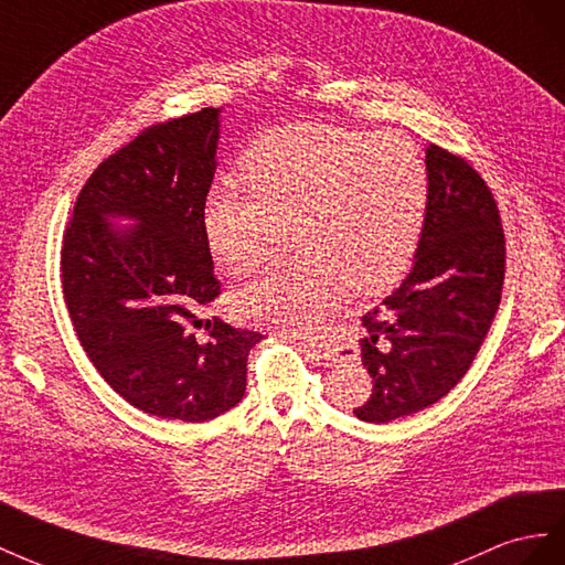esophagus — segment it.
<instances>
[{
  "mask_svg": "<svg viewBox=\"0 0 565 565\" xmlns=\"http://www.w3.org/2000/svg\"><path fill=\"white\" fill-rule=\"evenodd\" d=\"M288 338H294V341H300V345H308V348H312L315 352H319L321 358L324 360H333L335 354H333V350L327 345V343H319V341H310V338H305V335H288Z\"/></svg>",
  "mask_w": 565,
  "mask_h": 565,
  "instance_id": "1",
  "label": "esophagus"
}]
</instances>
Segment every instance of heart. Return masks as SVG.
I'll use <instances>...</instances> for the list:
<instances>
[{
    "mask_svg": "<svg viewBox=\"0 0 565 565\" xmlns=\"http://www.w3.org/2000/svg\"><path fill=\"white\" fill-rule=\"evenodd\" d=\"M253 199L215 189L203 232L232 277L263 267L294 227L296 260L238 288L232 310L257 324L312 331L343 296H376L407 271L424 232L430 180L407 137L288 125L241 160Z\"/></svg>",
    "mask_w": 565,
    "mask_h": 565,
    "instance_id": "b5f03b06",
    "label": "heart"
}]
</instances>
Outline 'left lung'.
I'll use <instances>...</instances> for the list:
<instances>
[{
  "label": "left lung",
  "instance_id": "obj_1",
  "mask_svg": "<svg viewBox=\"0 0 565 565\" xmlns=\"http://www.w3.org/2000/svg\"><path fill=\"white\" fill-rule=\"evenodd\" d=\"M428 213L399 288L362 317L372 395L354 416L388 424L435 405L469 372L504 286V232L482 177L428 143Z\"/></svg>",
  "mask_w": 565,
  "mask_h": 565
}]
</instances>
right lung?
<instances>
[{"label":"right lung","instance_id":"obj_1","mask_svg":"<svg viewBox=\"0 0 565 565\" xmlns=\"http://www.w3.org/2000/svg\"><path fill=\"white\" fill-rule=\"evenodd\" d=\"M220 108L153 125L94 170L63 236V298L96 372L132 407L201 424L236 407L260 333L205 310L220 296L203 207Z\"/></svg>","mask_w":565,"mask_h":565}]
</instances>
